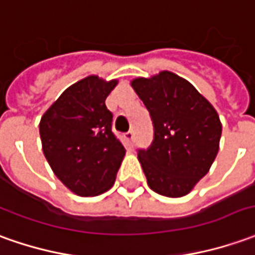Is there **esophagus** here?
<instances>
[{
    "instance_id": "34e87169",
    "label": "esophagus",
    "mask_w": 255,
    "mask_h": 255,
    "mask_svg": "<svg viewBox=\"0 0 255 255\" xmlns=\"http://www.w3.org/2000/svg\"><path fill=\"white\" fill-rule=\"evenodd\" d=\"M125 138H126V141L131 145L133 144V140H134V133H133V131H128V133L125 134Z\"/></svg>"
}]
</instances>
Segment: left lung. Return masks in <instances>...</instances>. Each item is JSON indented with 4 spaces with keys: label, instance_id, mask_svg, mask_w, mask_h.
<instances>
[{
    "label": "left lung",
    "instance_id": "1",
    "mask_svg": "<svg viewBox=\"0 0 255 255\" xmlns=\"http://www.w3.org/2000/svg\"><path fill=\"white\" fill-rule=\"evenodd\" d=\"M130 84L154 125L152 144L137 154L147 183L161 196L183 197L208 173L218 154V112L193 84L169 71L136 77Z\"/></svg>",
    "mask_w": 255,
    "mask_h": 255
}]
</instances>
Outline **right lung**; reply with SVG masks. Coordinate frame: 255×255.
Returning <instances> with one entry per match:
<instances>
[{
  "label": "right lung",
  "mask_w": 255,
  "mask_h": 255,
  "mask_svg": "<svg viewBox=\"0 0 255 255\" xmlns=\"http://www.w3.org/2000/svg\"><path fill=\"white\" fill-rule=\"evenodd\" d=\"M118 84L91 75L69 86L40 121L43 152L62 183L80 197L98 196L115 183L125 147L111 130L105 100Z\"/></svg>",
  "instance_id": "1"
}]
</instances>
